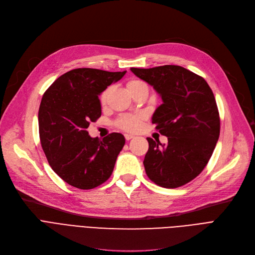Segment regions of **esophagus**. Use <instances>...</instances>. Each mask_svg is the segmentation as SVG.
Returning <instances> with one entry per match:
<instances>
[{
  "instance_id": "34e87169",
  "label": "esophagus",
  "mask_w": 255,
  "mask_h": 255,
  "mask_svg": "<svg viewBox=\"0 0 255 255\" xmlns=\"http://www.w3.org/2000/svg\"><path fill=\"white\" fill-rule=\"evenodd\" d=\"M133 137V135H131V134H125V138H126V140H130V139H132Z\"/></svg>"
}]
</instances>
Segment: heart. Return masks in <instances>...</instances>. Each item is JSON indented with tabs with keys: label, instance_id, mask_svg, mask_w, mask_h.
Instances as JSON below:
<instances>
[{
	"label": "heart",
	"instance_id": "1",
	"mask_svg": "<svg viewBox=\"0 0 255 255\" xmlns=\"http://www.w3.org/2000/svg\"><path fill=\"white\" fill-rule=\"evenodd\" d=\"M144 85L143 82L138 79H132L130 82H128L127 84V89L129 92H131L132 90H134L135 88ZM109 93H110V89H106L105 91L102 92L101 96H100V102L102 104H105L107 101V97H109ZM140 122H141V117L139 115H124L121 117L118 120V126L123 129L125 131H129V132H133L136 131L139 126H140Z\"/></svg>",
	"mask_w": 255,
	"mask_h": 255
}]
</instances>
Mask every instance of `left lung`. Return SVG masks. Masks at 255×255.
I'll use <instances>...</instances> for the list:
<instances>
[{"label": "left lung", "instance_id": "8db88e82", "mask_svg": "<svg viewBox=\"0 0 255 255\" xmlns=\"http://www.w3.org/2000/svg\"><path fill=\"white\" fill-rule=\"evenodd\" d=\"M130 70L162 99L152 123L168 141L162 144L146 138L145 173L164 188L183 186L203 171L218 141L220 119L214 94L202 76L181 66Z\"/></svg>", "mask_w": 255, "mask_h": 255}]
</instances>
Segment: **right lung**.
I'll list each match as a JSON object with an SVG mask.
<instances>
[{
  "label": "right lung",
  "instance_id": "obj_1",
  "mask_svg": "<svg viewBox=\"0 0 255 255\" xmlns=\"http://www.w3.org/2000/svg\"><path fill=\"white\" fill-rule=\"evenodd\" d=\"M125 73L73 69L43 94L38 113L42 149L53 171L75 188L93 189L112 176L124 135L114 132L99 139L87 129L101 116L100 94Z\"/></svg>",
  "mask_w": 255,
  "mask_h": 255
}]
</instances>
